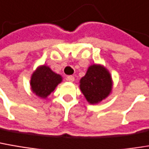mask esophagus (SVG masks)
Returning <instances> with one entry per match:
<instances>
[{
  "label": "esophagus",
  "mask_w": 149,
  "mask_h": 149,
  "mask_svg": "<svg viewBox=\"0 0 149 149\" xmlns=\"http://www.w3.org/2000/svg\"><path fill=\"white\" fill-rule=\"evenodd\" d=\"M66 79H67L69 82H73V81L75 80V78L73 76H68V77H66Z\"/></svg>",
  "instance_id": "34e87169"
}]
</instances>
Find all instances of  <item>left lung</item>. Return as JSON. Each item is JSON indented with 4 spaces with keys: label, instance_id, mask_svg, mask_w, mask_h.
Segmentation results:
<instances>
[{
    "label": "left lung",
    "instance_id": "1",
    "mask_svg": "<svg viewBox=\"0 0 149 149\" xmlns=\"http://www.w3.org/2000/svg\"><path fill=\"white\" fill-rule=\"evenodd\" d=\"M79 84L81 92L91 105L107 98L112 94L113 86L111 73L102 64L90 65Z\"/></svg>",
    "mask_w": 149,
    "mask_h": 149
}]
</instances>
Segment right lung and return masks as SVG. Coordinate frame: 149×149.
<instances>
[{
    "instance_id": "right-lung-1",
    "label": "right lung",
    "mask_w": 149,
    "mask_h": 149,
    "mask_svg": "<svg viewBox=\"0 0 149 149\" xmlns=\"http://www.w3.org/2000/svg\"><path fill=\"white\" fill-rule=\"evenodd\" d=\"M62 80L61 75L53 72L48 65H41L36 67L31 77V92L37 97L46 99Z\"/></svg>"
}]
</instances>
